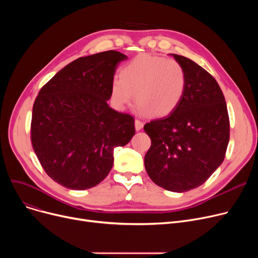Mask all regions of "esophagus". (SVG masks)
Returning <instances> with one entry per match:
<instances>
[{
	"mask_svg": "<svg viewBox=\"0 0 258 258\" xmlns=\"http://www.w3.org/2000/svg\"><path fill=\"white\" fill-rule=\"evenodd\" d=\"M143 125H144V124H143L142 121H140V120H138V119L135 120V128H136V131L142 130Z\"/></svg>",
	"mask_w": 258,
	"mask_h": 258,
	"instance_id": "1",
	"label": "esophagus"
}]
</instances>
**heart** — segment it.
Returning <instances> with one entry per match:
<instances>
[{
	"mask_svg": "<svg viewBox=\"0 0 258 258\" xmlns=\"http://www.w3.org/2000/svg\"><path fill=\"white\" fill-rule=\"evenodd\" d=\"M186 90V73L177 60L140 54L125 63L120 77L113 78L111 97L118 108H124L134 98L140 112L163 117L181 103Z\"/></svg>",
	"mask_w": 258,
	"mask_h": 258,
	"instance_id": "heart-1",
	"label": "heart"
}]
</instances>
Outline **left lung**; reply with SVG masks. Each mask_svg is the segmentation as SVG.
Masks as SVG:
<instances>
[{
	"instance_id": "1",
	"label": "left lung",
	"mask_w": 258,
	"mask_h": 258,
	"mask_svg": "<svg viewBox=\"0 0 258 258\" xmlns=\"http://www.w3.org/2000/svg\"><path fill=\"white\" fill-rule=\"evenodd\" d=\"M170 55L184 68L186 90L173 112L144 125L152 140L144 165L158 186L185 192L204 184L223 163L230 122L214 77L191 59Z\"/></svg>"
}]
</instances>
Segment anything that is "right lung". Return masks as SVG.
Here are the masks:
<instances>
[{"mask_svg": "<svg viewBox=\"0 0 258 258\" xmlns=\"http://www.w3.org/2000/svg\"><path fill=\"white\" fill-rule=\"evenodd\" d=\"M127 56L110 50L79 57L40 89L31 120V142L49 177L66 188L98 185L114 163V148L135 135L133 116L107 104L111 83Z\"/></svg>", "mask_w": 258, "mask_h": 258, "instance_id": "right-lung-1", "label": "right lung"}]
</instances>
